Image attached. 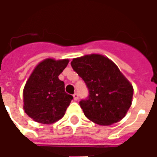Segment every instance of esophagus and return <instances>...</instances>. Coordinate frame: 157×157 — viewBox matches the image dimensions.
<instances>
[{
	"instance_id": "34e87169",
	"label": "esophagus",
	"mask_w": 157,
	"mask_h": 157,
	"mask_svg": "<svg viewBox=\"0 0 157 157\" xmlns=\"http://www.w3.org/2000/svg\"><path fill=\"white\" fill-rule=\"evenodd\" d=\"M73 98H74V100H75V101H77V100H78V93H76V92H75V93H74V94H73Z\"/></svg>"
}]
</instances>
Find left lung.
<instances>
[{"mask_svg": "<svg viewBox=\"0 0 157 157\" xmlns=\"http://www.w3.org/2000/svg\"><path fill=\"white\" fill-rule=\"evenodd\" d=\"M71 65L88 88V98L80 102L86 117L99 125L120 121L131 106L134 89L118 66L98 54L73 59Z\"/></svg>", "mask_w": 157, "mask_h": 157, "instance_id": "1", "label": "left lung"}]
</instances>
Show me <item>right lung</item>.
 Listing matches in <instances>:
<instances>
[{"label": "right lung", "mask_w": 157, "mask_h": 157, "mask_svg": "<svg viewBox=\"0 0 157 157\" xmlns=\"http://www.w3.org/2000/svg\"><path fill=\"white\" fill-rule=\"evenodd\" d=\"M68 63V59L48 58L33 71L23 89V109L34 121L50 124L65 115L73 97L65 92L59 75Z\"/></svg>", "instance_id": "add662e5"}]
</instances>
